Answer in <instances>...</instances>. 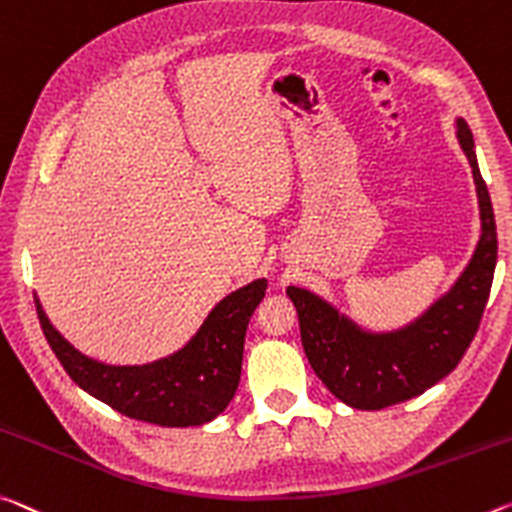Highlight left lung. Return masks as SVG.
<instances>
[{"mask_svg":"<svg viewBox=\"0 0 512 512\" xmlns=\"http://www.w3.org/2000/svg\"><path fill=\"white\" fill-rule=\"evenodd\" d=\"M456 136L472 166L481 239L456 285L419 319L392 332H369L312 291L287 289L307 360L323 385L351 408L383 410L424 394L458 367L481 323L497 266V225L478 170L474 136L462 118L456 120Z\"/></svg>","mask_w":512,"mask_h":512,"instance_id":"1","label":"left lung"}]
</instances>
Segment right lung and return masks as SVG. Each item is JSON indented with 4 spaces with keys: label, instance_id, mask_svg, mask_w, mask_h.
I'll return each mask as SVG.
<instances>
[{
    "label": "right lung",
    "instance_id": "right-lung-1",
    "mask_svg": "<svg viewBox=\"0 0 512 512\" xmlns=\"http://www.w3.org/2000/svg\"><path fill=\"white\" fill-rule=\"evenodd\" d=\"M264 291V278L232 291L180 351L136 367H113L86 358L52 326L38 298L36 312L47 344L84 392L129 419L184 428L216 419L234 399L246 328Z\"/></svg>",
    "mask_w": 512,
    "mask_h": 512
}]
</instances>
